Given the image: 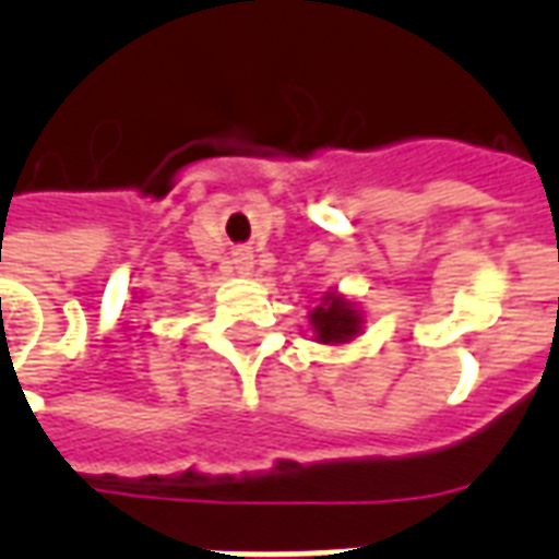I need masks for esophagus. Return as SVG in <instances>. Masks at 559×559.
<instances>
[{"mask_svg":"<svg viewBox=\"0 0 559 559\" xmlns=\"http://www.w3.org/2000/svg\"><path fill=\"white\" fill-rule=\"evenodd\" d=\"M237 266H240V270H249V266H252V258H249V254H240V258H237Z\"/></svg>","mask_w":559,"mask_h":559,"instance_id":"1","label":"esophagus"}]
</instances>
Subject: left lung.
Instances as JSON below:
<instances>
[{"label":"left lung","mask_w":559,"mask_h":559,"mask_svg":"<svg viewBox=\"0 0 559 559\" xmlns=\"http://www.w3.org/2000/svg\"><path fill=\"white\" fill-rule=\"evenodd\" d=\"M313 331L319 342H348L359 333V313L345 301V298L328 296L322 298V305L310 313Z\"/></svg>","instance_id":"left-lung-1"}]
</instances>
